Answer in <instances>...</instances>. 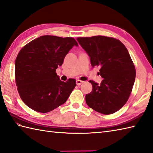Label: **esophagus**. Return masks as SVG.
<instances>
[{"mask_svg":"<svg viewBox=\"0 0 153 153\" xmlns=\"http://www.w3.org/2000/svg\"><path fill=\"white\" fill-rule=\"evenodd\" d=\"M83 82H84V81L80 80H77L76 81V83L77 85H80V84H82V83H83Z\"/></svg>","mask_w":153,"mask_h":153,"instance_id":"1","label":"esophagus"}]
</instances>
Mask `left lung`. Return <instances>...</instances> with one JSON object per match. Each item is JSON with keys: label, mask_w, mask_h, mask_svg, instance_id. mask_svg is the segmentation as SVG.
I'll list each match as a JSON object with an SVG mask.
<instances>
[{"label": "left lung", "mask_w": 153, "mask_h": 153, "mask_svg": "<svg viewBox=\"0 0 153 153\" xmlns=\"http://www.w3.org/2000/svg\"><path fill=\"white\" fill-rule=\"evenodd\" d=\"M80 45L93 67L100 66L101 84L90 80L92 91L86 95L90 108L104 114H113L126 103L133 88L135 69L126 46L119 40L105 36L79 37Z\"/></svg>", "instance_id": "obj_1"}]
</instances>
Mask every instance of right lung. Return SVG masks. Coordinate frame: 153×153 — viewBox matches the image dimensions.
<instances>
[{
	"mask_svg": "<svg viewBox=\"0 0 153 153\" xmlns=\"http://www.w3.org/2000/svg\"><path fill=\"white\" fill-rule=\"evenodd\" d=\"M78 43L72 37L45 35L28 43L15 62V79L19 96L27 106L46 113L66 102L76 80L59 79L56 69Z\"/></svg>",
	"mask_w": 153,
	"mask_h": 153,
	"instance_id": "right-lung-1",
	"label": "right lung"
}]
</instances>
